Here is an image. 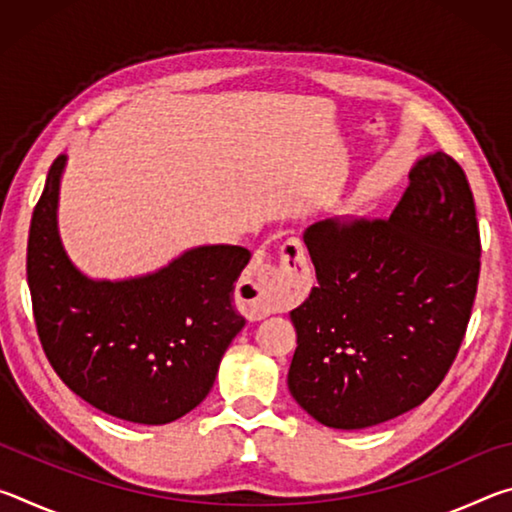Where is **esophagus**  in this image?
<instances>
[{
  "mask_svg": "<svg viewBox=\"0 0 512 512\" xmlns=\"http://www.w3.org/2000/svg\"><path fill=\"white\" fill-rule=\"evenodd\" d=\"M280 264H262L237 284V305L250 320L287 309L305 298L311 275L305 250L296 239L284 241Z\"/></svg>",
  "mask_w": 512,
  "mask_h": 512,
  "instance_id": "obj_1",
  "label": "esophagus"
}]
</instances>
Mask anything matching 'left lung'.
Instances as JSON below:
<instances>
[{
  "label": "left lung",
  "mask_w": 512,
  "mask_h": 512,
  "mask_svg": "<svg viewBox=\"0 0 512 512\" xmlns=\"http://www.w3.org/2000/svg\"><path fill=\"white\" fill-rule=\"evenodd\" d=\"M302 239L318 284L291 311L293 400L334 429L420 406L452 368L479 287V223L461 164L431 153L391 219H325Z\"/></svg>",
  "instance_id": "1"
}]
</instances>
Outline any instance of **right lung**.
Wrapping results in <instances>:
<instances>
[{
	"instance_id": "right-lung-1",
	"label": "right lung",
	"mask_w": 512,
	"mask_h": 512,
	"mask_svg": "<svg viewBox=\"0 0 512 512\" xmlns=\"http://www.w3.org/2000/svg\"><path fill=\"white\" fill-rule=\"evenodd\" d=\"M58 155L31 216L27 280L38 336L69 391L119 420L167 424L201 404L223 352L246 325L235 282L241 246L187 250L158 273L90 280L58 237Z\"/></svg>"
}]
</instances>
